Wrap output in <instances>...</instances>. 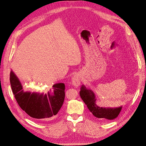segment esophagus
<instances>
[{
    "mask_svg": "<svg viewBox=\"0 0 146 146\" xmlns=\"http://www.w3.org/2000/svg\"><path fill=\"white\" fill-rule=\"evenodd\" d=\"M71 80L74 86L78 87L80 84V76L78 74H75L72 76Z\"/></svg>",
    "mask_w": 146,
    "mask_h": 146,
    "instance_id": "esophagus-1",
    "label": "esophagus"
}]
</instances>
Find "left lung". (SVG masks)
<instances>
[{"label":"left lung","mask_w":146,"mask_h":146,"mask_svg":"<svg viewBox=\"0 0 146 146\" xmlns=\"http://www.w3.org/2000/svg\"><path fill=\"white\" fill-rule=\"evenodd\" d=\"M80 95L81 99L87 105L90 112L97 118L104 121H110L116 118L122 109V106L115 108L100 107L97 104V98L93 91L82 85Z\"/></svg>","instance_id":"8db88e82"}]
</instances>
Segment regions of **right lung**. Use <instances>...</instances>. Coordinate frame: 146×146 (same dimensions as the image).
I'll return each instance as SVG.
<instances>
[{"instance_id":"add662e5","label":"right lung","mask_w":146,"mask_h":146,"mask_svg":"<svg viewBox=\"0 0 146 146\" xmlns=\"http://www.w3.org/2000/svg\"><path fill=\"white\" fill-rule=\"evenodd\" d=\"M10 82L19 107L38 121H48L56 115L65 99V84H54L46 93L25 91L19 79L11 70Z\"/></svg>"}]
</instances>
